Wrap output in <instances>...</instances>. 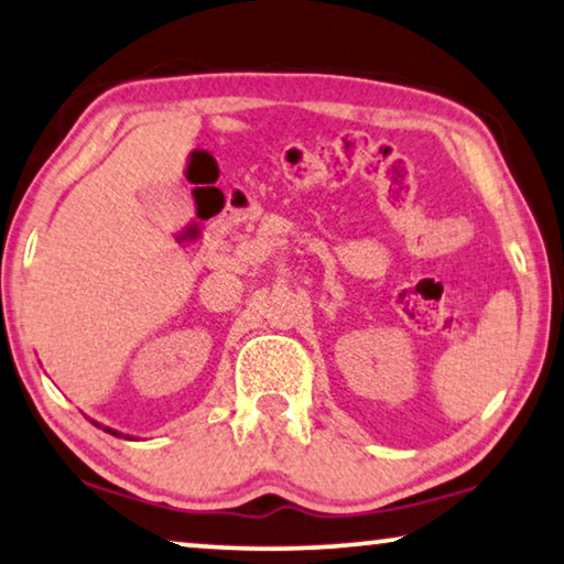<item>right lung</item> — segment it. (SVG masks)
<instances>
[{"instance_id": "right-lung-1", "label": "right lung", "mask_w": 564, "mask_h": 564, "mask_svg": "<svg viewBox=\"0 0 564 564\" xmlns=\"http://www.w3.org/2000/svg\"><path fill=\"white\" fill-rule=\"evenodd\" d=\"M94 424H99V422H94ZM99 427H101V424H99ZM106 432H111V435H117V437H121V432H117V430H111V427H104Z\"/></svg>"}]
</instances>
